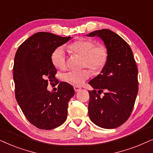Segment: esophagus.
Here are the masks:
<instances>
[{
  "label": "esophagus",
  "instance_id": "34e87169",
  "mask_svg": "<svg viewBox=\"0 0 153 153\" xmlns=\"http://www.w3.org/2000/svg\"><path fill=\"white\" fill-rule=\"evenodd\" d=\"M74 89L75 92H79L81 89V88L79 87V86H77V85H74Z\"/></svg>",
  "mask_w": 153,
  "mask_h": 153
}]
</instances>
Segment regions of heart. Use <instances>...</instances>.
Segmentation results:
<instances>
[{
	"label": "heart",
	"mask_w": 153,
	"mask_h": 153,
	"mask_svg": "<svg viewBox=\"0 0 153 153\" xmlns=\"http://www.w3.org/2000/svg\"><path fill=\"white\" fill-rule=\"evenodd\" d=\"M69 51L72 53L82 56V66L88 67L95 72L102 70L106 65L108 58V51L105 45H95L93 39L80 38L68 46ZM51 60L53 66L59 70L66 67V57L63 48H56L52 52ZM91 75L89 69L81 70H72L64 74V79L68 83L75 85H81Z\"/></svg>",
	"instance_id": "b5f03b06"
}]
</instances>
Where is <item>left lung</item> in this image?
Listing matches in <instances>:
<instances>
[{"label": "left lung", "mask_w": 153, "mask_h": 153, "mask_svg": "<svg viewBox=\"0 0 153 153\" xmlns=\"http://www.w3.org/2000/svg\"><path fill=\"white\" fill-rule=\"evenodd\" d=\"M87 35L101 37L108 51L106 65L88 83L94 88L88 91L89 117L102 128H116L126 122L134 106L139 91L137 64L128 44L113 31L102 29Z\"/></svg>", "instance_id": "1"}]
</instances>
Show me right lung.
<instances>
[{
    "mask_svg": "<svg viewBox=\"0 0 153 153\" xmlns=\"http://www.w3.org/2000/svg\"><path fill=\"white\" fill-rule=\"evenodd\" d=\"M70 38L36 33L19 47L15 54L16 100L27 120L39 129L56 128L67 119L68 102L74 95V88L66 82H58L57 92L51 93L47 86L58 80L55 77L57 70L51 60L52 52Z\"/></svg>",
    "mask_w": 153,
    "mask_h": 153,
    "instance_id": "add662e5",
    "label": "right lung"
}]
</instances>
